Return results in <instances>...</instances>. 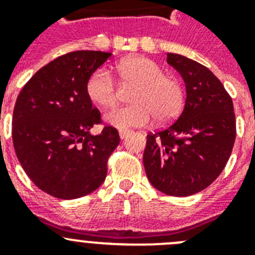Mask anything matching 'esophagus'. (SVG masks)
Returning a JSON list of instances; mask_svg holds the SVG:
<instances>
[{"label":"esophagus","instance_id":"esophagus-1","mask_svg":"<svg viewBox=\"0 0 255 255\" xmlns=\"http://www.w3.org/2000/svg\"><path fill=\"white\" fill-rule=\"evenodd\" d=\"M129 134H130V131H128V130H120V138L121 139H125Z\"/></svg>","mask_w":255,"mask_h":255}]
</instances>
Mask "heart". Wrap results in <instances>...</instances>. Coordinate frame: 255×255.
<instances>
[{"instance_id":"b5f03b06","label":"heart","mask_w":255,"mask_h":255,"mask_svg":"<svg viewBox=\"0 0 255 255\" xmlns=\"http://www.w3.org/2000/svg\"><path fill=\"white\" fill-rule=\"evenodd\" d=\"M123 87H136L132 106L117 108L106 115L108 125L128 130L141 128L153 120L158 124L173 121L185 106V88L179 79L168 76L154 61L143 56L121 60L115 67ZM88 98L103 110L115 107L119 100L116 83L107 71L97 70L87 82Z\"/></svg>"}]
</instances>
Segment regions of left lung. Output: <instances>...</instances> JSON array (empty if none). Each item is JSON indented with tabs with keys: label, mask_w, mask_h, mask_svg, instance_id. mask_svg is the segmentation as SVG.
Masks as SVG:
<instances>
[{
	"label": "left lung",
	"mask_w": 255,
	"mask_h": 255,
	"mask_svg": "<svg viewBox=\"0 0 255 255\" xmlns=\"http://www.w3.org/2000/svg\"><path fill=\"white\" fill-rule=\"evenodd\" d=\"M167 62L185 82V107L175 123L147 135L143 163L155 189L188 197L224 171L236 138L235 112L231 97L211 70L176 53H167Z\"/></svg>",
	"instance_id": "1"
}]
</instances>
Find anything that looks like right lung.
<instances>
[{
    "mask_svg": "<svg viewBox=\"0 0 255 255\" xmlns=\"http://www.w3.org/2000/svg\"><path fill=\"white\" fill-rule=\"evenodd\" d=\"M110 56L101 51L60 56L38 70L17 96L12 115L16 157L35 186L58 199L100 188L120 143L114 126L91 134L102 120L88 98L87 82Z\"/></svg>",
    "mask_w": 255,
    "mask_h": 255,
    "instance_id": "add662e5",
    "label": "right lung"
}]
</instances>
